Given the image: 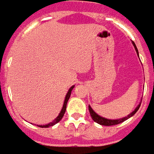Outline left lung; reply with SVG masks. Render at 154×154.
Here are the masks:
<instances>
[{"mask_svg":"<svg viewBox=\"0 0 154 154\" xmlns=\"http://www.w3.org/2000/svg\"><path fill=\"white\" fill-rule=\"evenodd\" d=\"M133 45L135 46V49L137 51V55H138V50H137V46L135 45V43L132 42ZM140 106H141V104H139L138 106L137 107V108L133 111L132 113H130L129 115H128L127 117H125V118H123V119H105L103 118V117H101V116H99L98 114H97V113H95L93 111V109L91 108L89 106V111H90V114H91V118L93 119L95 122H97L99 125H106V126H110V125H119V124H120V123L124 122L125 120H126L129 118H131V116H133L135 113H137V110L139 109L140 108Z\"/></svg>","mask_w":154,"mask_h":154,"instance_id":"left-lung-1","label":"left lung"}]
</instances>
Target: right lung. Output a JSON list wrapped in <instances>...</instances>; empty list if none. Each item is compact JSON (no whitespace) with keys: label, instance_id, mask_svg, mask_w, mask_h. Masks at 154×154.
Returning <instances> with one entry per match:
<instances>
[{"label":"right lung","instance_id":"right-lung-1","mask_svg":"<svg viewBox=\"0 0 154 154\" xmlns=\"http://www.w3.org/2000/svg\"><path fill=\"white\" fill-rule=\"evenodd\" d=\"M74 87H75V85H73V86L69 90L68 93H67V95H66V97H65V100H64V103H63V108H62V110H61L59 115H58V116H57V118H56L52 122L50 123V124H48V125H38L39 127L47 128V127H49V126H52V125H54L55 124H57V123H58L59 121H60L61 119H62V118L63 117V115H64L65 111H66V107H67V103H68V101H69V99L70 95H71V91H72V90H73Z\"/></svg>","mask_w":154,"mask_h":154}]
</instances>
